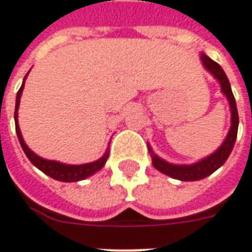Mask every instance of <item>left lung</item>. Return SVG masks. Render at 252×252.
<instances>
[{"mask_svg": "<svg viewBox=\"0 0 252 252\" xmlns=\"http://www.w3.org/2000/svg\"><path fill=\"white\" fill-rule=\"evenodd\" d=\"M200 60H202L204 68L218 81L220 86H221V92L228 100L229 108H230V129H229L225 140L220 145V148L214 151L211 155L206 156L192 164H174V163L167 162L156 155L154 149L151 148V145L148 144V152L152 158L154 167L163 174L180 180V181H199L220 169L222 164L226 162V159L235 147L237 129H239V114H237V107H236L235 97L232 93L228 76L223 72L221 65L216 63L214 60H211L207 55L200 53Z\"/></svg>", "mask_w": 252, "mask_h": 252, "instance_id": "8db88e82", "label": "left lung"}]
</instances>
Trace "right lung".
<instances>
[{
  "label": "right lung",
  "instance_id": "obj_1",
  "mask_svg": "<svg viewBox=\"0 0 252 252\" xmlns=\"http://www.w3.org/2000/svg\"><path fill=\"white\" fill-rule=\"evenodd\" d=\"M29 75V72L26 74L23 79V83L20 86V89L17 92L16 96V107H15V126H16V134L17 138H19V143L23 148L24 154L29 158L36 169H39L42 173H45L46 176L52 177L53 180H57V181H63V182H76L81 181V180H85L88 177L96 174L98 170H101L104 167V164L107 162L109 156V145L105 154H104L100 159H97L94 162L90 163H83V164H67V163L57 162V160H48V159H43L41 156H38L35 152H32L27 144L24 143L23 136H22V131H20V127H19V122H17V111H19V105H20V97H22V93H23L24 89V82H26V78Z\"/></svg>",
  "mask_w": 252,
  "mask_h": 252
}]
</instances>
